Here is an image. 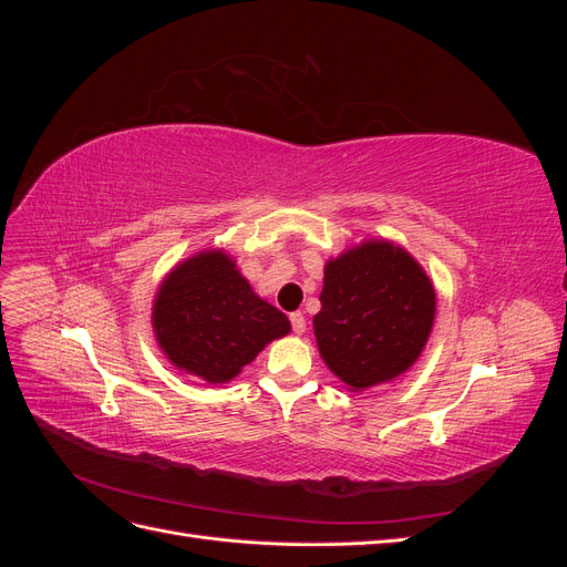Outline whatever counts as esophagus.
Listing matches in <instances>:
<instances>
[{"label":"esophagus","mask_w":567,"mask_h":567,"mask_svg":"<svg viewBox=\"0 0 567 567\" xmlns=\"http://www.w3.org/2000/svg\"><path fill=\"white\" fill-rule=\"evenodd\" d=\"M290 326H293V333L302 336L305 333V315L302 312L290 315Z\"/></svg>","instance_id":"1"}]
</instances>
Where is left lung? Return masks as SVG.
<instances>
[{
  "label": "left lung",
  "instance_id": "obj_1",
  "mask_svg": "<svg viewBox=\"0 0 567 567\" xmlns=\"http://www.w3.org/2000/svg\"><path fill=\"white\" fill-rule=\"evenodd\" d=\"M315 336L350 390L390 383L421 357L435 319V288L423 267L390 241H364L323 267Z\"/></svg>",
  "mask_w": 567,
  "mask_h": 567
}]
</instances>
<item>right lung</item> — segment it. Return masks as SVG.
<instances>
[{
    "label": "right lung",
    "instance_id": "obj_1",
    "mask_svg": "<svg viewBox=\"0 0 567 567\" xmlns=\"http://www.w3.org/2000/svg\"><path fill=\"white\" fill-rule=\"evenodd\" d=\"M153 333L177 369L208 383H227L290 331L288 317L255 296L221 250L179 262L153 300Z\"/></svg>",
    "mask_w": 567,
    "mask_h": 567
}]
</instances>
